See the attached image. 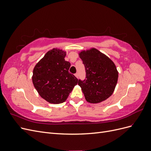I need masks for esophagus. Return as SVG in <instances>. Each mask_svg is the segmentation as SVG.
I'll list each match as a JSON object with an SVG mask.
<instances>
[{"label": "esophagus", "mask_w": 151, "mask_h": 151, "mask_svg": "<svg viewBox=\"0 0 151 151\" xmlns=\"http://www.w3.org/2000/svg\"><path fill=\"white\" fill-rule=\"evenodd\" d=\"M75 76L77 77V79H78L79 78V74H78V73H76V74H75Z\"/></svg>", "instance_id": "esophagus-1"}]
</instances>
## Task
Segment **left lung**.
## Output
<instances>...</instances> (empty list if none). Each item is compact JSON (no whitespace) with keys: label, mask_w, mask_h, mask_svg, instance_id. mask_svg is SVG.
Wrapping results in <instances>:
<instances>
[{"label":"left lung","mask_w":151,"mask_h":151,"mask_svg":"<svg viewBox=\"0 0 151 151\" xmlns=\"http://www.w3.org/2000/svg\"><path fill=\"white\" fill-rule=\"evenodd\" d=\"M78 53L86 72V79L78 82L86 100L98 103L107 99L113 93L118 81L115 63L95 48L83 50Z\"/></svg>","instance_id":"obj_1"}]
</instances>
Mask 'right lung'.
<instances>
[{"label":"right lung","mask_w":151,"mask_h":151,"mask_svg":"<svg viewBox=\"0 0 151 151\" xmlns=\"http://www.w3.org/2000/svg\"><path fill=\"white\" fill-rule=\"evenodd\" d=\"M66 51L58 48L49 50L35 65L32 81L39 95L52 104L66 101L78 79L68 72L70 63L65 60Z\"/></svg>","instance_id":"obj_1"}]
</instances>
